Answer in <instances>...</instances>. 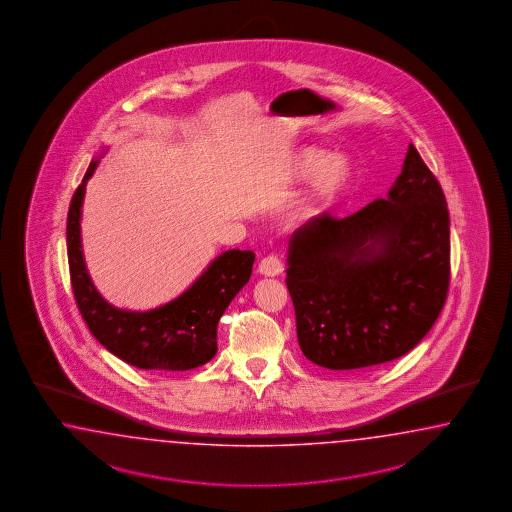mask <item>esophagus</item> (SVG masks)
<instances>
[{
	"label": "esophagus",
	"mask_w": 512,
	"mask_h": 512,
	"mask_svg": "<svg viewBox=\"0 0 512 512\" xmlns=\"http://www.w3.org/2000/svg\"><path fill=\"white\" fill-rule=\"evenodd\" d=\"M259 272H261L263 276L274 278V276H279V274L283 272V263H281V259H279L278 255H268V257H264L263 261L259 263Z\"/></svg>",
	"instance_id": "esophagus-1"
}]
</instances>
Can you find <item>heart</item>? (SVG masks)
I'll use <instances>...</instances> for the list:
<instances>
[{"mask_svg": "<svg viewBox=\"0 0 512 512\" xmlns=\"http://www.w3.org/2000/svg\"><path fill=\"white\" fill-rule=\"evenodd\" d=\"M283 171L291 180L310 178L302 197L296 201L293 217H311L345 189L353 165L345 155H326L325 150L306 146L287 157Z\"/></svg>", "mask_w": 512, "mask_h": 512, "instance_id": "obj_1", "label": "heart"}]
</instances>
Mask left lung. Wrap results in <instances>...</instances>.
<instances>
[{"instance_id":"obj_1","label":"left lung","mask_w":512,"mask_h":512,"mask_svg":"<svg viewBox=\"0 0 512 512\" xmlns=\"http://www.w3.org/2000/svg\"><path fill=\"white\" fill-rule=\"evenodd\" d=\"M449 281V208L413 144L387 199L343 219L313 217L289 242L298 343L328 370L409 353L443 310Z\"/></svg>"}]
</instances>
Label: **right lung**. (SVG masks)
<instances>
[{"instance_id":"obj_1","label":"right lung","mask_w":512,"mask_h":512,"mask_svg":"<svg viewBox=\"0 0 512 512\" xmlns=\"http://www.w3.org/2000/svg\"><path fill=\"white\" fill-rule=\"evenodd\" d=\"M97 163V159L90 163L67 214L69 274L82 319L95 340L135 368L165 372L199 368L216 357L219 317L248 283L255 253L240 249L221 253L186 293L155 310L110 306L93 287L80 244V208Z\"/></svg>"}]
</instances>
